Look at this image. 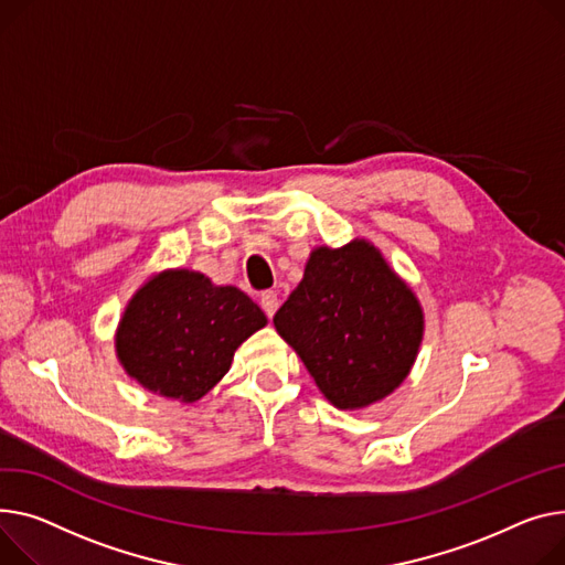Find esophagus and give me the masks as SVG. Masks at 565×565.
<instances>
[{
    "label": "esophagus",
    "instance_id": "obj_1",
    "mask_svg": "<svg viewBox=\"0 0 565 565\" xmlns=\"http://www.w3.org/2000/svg\"><path fill=\"white\" fill-rule=\"evenodd\" d=\"M277 307H279V299H277L275 290H266L260 295V309L266 311L268 318H273L277 313Z\"/></svg>",
    "mask_w": 565,
    "mask_h": 565
}]
</instances>
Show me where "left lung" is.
Masks as SVG:
<instances>
[{"mask_svg": "<svg viewBox=\"0 0 565 565\" xmlns=\"http://www.w3.org/2000/svg\"><path fill=\"white\" fill-rule=\"evenodd\" d=\"M284 341L335 408L391 395L418 356L425 316L418 297L372 243L316 247L305 277L275 313Z\"/></svg>", "mask_w": 565, "mask_h": 565, "instance_id": "obj_1", "label": "left lung"}]
</instances>
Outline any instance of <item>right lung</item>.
Instances as JSON below:
<instances>
[{
	"label": "right lung",
	"instance_id": "right-lung-1",
	"mask_svg": "<svg viewBox=\"0 0 565 565\" xmlns=\"http://www.w3.org/2000/svg\"><path fill=\"white\" fill-rule=\"evenodd\" d=\"M268 324L236 286H215L193 270L149 277L122 313L116 352L142 388L198 402L230 372L234 352Z\"/></svg>",
	"mask_w": 565,
	"mask_h": 565
}]
</instances>
